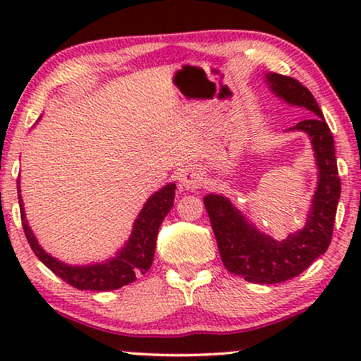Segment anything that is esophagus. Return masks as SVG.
Wrapping results in <instances>:
<instances>
[{
  "mask_svg": "<svg viewBox=\"0 0 361 361\" xmlns=\"http://www.w3.org/2000/svg\"><path fill=\"white\" fill-rule=\"evenodd\" d=\"M204 171L197 166L185 167L179 172V185L184 190H197L204 184Z\"/></svg>",
  "mask_w": 361,
  "mask_h": 361,
  "instance_id": "1",
  "label": "esophagus"
}]
</instances>
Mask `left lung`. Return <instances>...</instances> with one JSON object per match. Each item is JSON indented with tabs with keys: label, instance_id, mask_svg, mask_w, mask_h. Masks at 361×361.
Wrapping results in <instances>:
<instances>
[{
	"label": "left lung",
	"instance_id": "1",
	"mask_svg": "<svg viewBox=\"0 0 361 361\" xmlns=\"http://www.w3.org/2000/svg\"><path fill=\"white\" fill-rule=\"evenodd\" d=\"M266 82L281 100L305 108L312 115L288 131H304L310 137L319 177L305 226L281 241L261 233L226 197H204L224 266L231 274L255 284H276L295 278L324 255L332 240L340 199L334 136L312 93L295 78L279 73H266Z\"/></svg>",
	"mask_w": 361,
	"mask_h": 361
}]
</instances>
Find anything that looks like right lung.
Returning a JSON list of instances; mask_svg holds the SVG:
<instances>
[{
  "label": "right lung",
  "instance_id": "obj_1",
  "mask_svg": "<svg viewBox=\"0 0 361 361\" xmlns=\"http://www.w3.org/2000/svg\"><path fill=\"white\" fill-rule=\"evenodd\" d=\"M176 184H167L154 192L142 207L140 215L133 225L131 236L128 238L123 248L116 251L113 258L92 264H67L62 263L47 253L39 245L34 236L31 226L26 220L23 207L21 187L18 179V199L21 207V220L26 238L31 245L34 255L52 271L59 278L66 281L67 284L82 290H113L120 289L123 286L135 283L140 274H145L151 268L152 258H154L157 231L162 220L169 214L174 205Z\"/></svg>",
  "mask_w": 361,
  "mask_h": 361
}]
</instances>
